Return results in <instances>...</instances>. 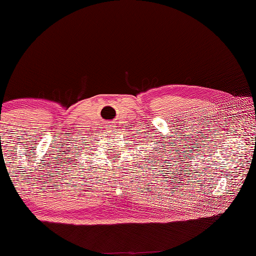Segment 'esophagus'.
<instances>
[{
  "label": "esophagus",
  "mask_w": 256,
  "mask_h": 256,
  "mask_svg": "<svg viewBox=\"0 0 256 256\" xmlns=\"http://www.w3.org/2000/svg\"><path fill=\"white\" fill-rule=\"evenodd\" d=\"M110 128H112V126H110Z\"/></svg>",
  "instance_id": "1"
}]
</instances>
